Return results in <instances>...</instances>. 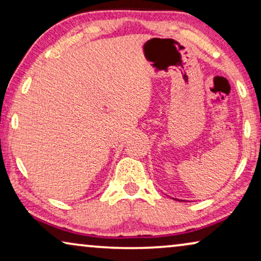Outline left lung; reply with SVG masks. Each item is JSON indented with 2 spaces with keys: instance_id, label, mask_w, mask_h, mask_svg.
Here are the masks:
<instances>
[{
  "instance_id": "left-lung-1",
  "label": "left lung",
  "mask_w": 261,
  "mask_h": 261,
  "mask_svg": "<svg viewBox=\"0 0 261 261\" xmlns=\"http://www.w3.org/2000/svg\"><path fill=\"white\" fill-rule=\"evenodd\" d=\"M177 201H178V199H177Z\"/></svg>"
}]
</instances>
